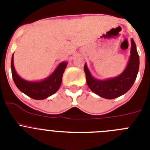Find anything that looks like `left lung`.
<instances>
[{
    "instance_id": "left-lung-1",
    "label": "left lung",
    "mask_w": 150,
    "mask_h": 150,
    "mask_svg": "<svg viewBox=\"0 0 150 150\" xmlns=\"http://www.w3.org/2000/svg\"><path fill=\"white\" fill-rule=\"evenodd\" d=\"M139 55L136 44L132 39L131 55L128 65L120 75L112 79L105 80L96 79L91 76L86 64L84 65V71L88 88L94 93L106 99H113L126 93L132 88L137 78L139 71Z\"/></svg>"
}]
</instances>
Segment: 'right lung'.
Masks as SVG:
<instances>
[{
	"label": "right lung",
	"mask_w": 150,
	"mask_h": 150,
	"mask_svg": "<svg viewBox=\"0 0 150 150\" xmlns=\"http://www.w3.org/2000/svg\"><path fill=\"white\" fill-rule=\"evenodd\" d=\"M67 62H62L59 64L49 77L39 82H30L25 80L18 76L13 65V55L11 60L12 76L17 88L22 92L35 100H43L53 95L59 90L62 82L64 71L67 67Z\"/></svg>",
	"instance_id": "right-lung-1"
}]
</instances>
